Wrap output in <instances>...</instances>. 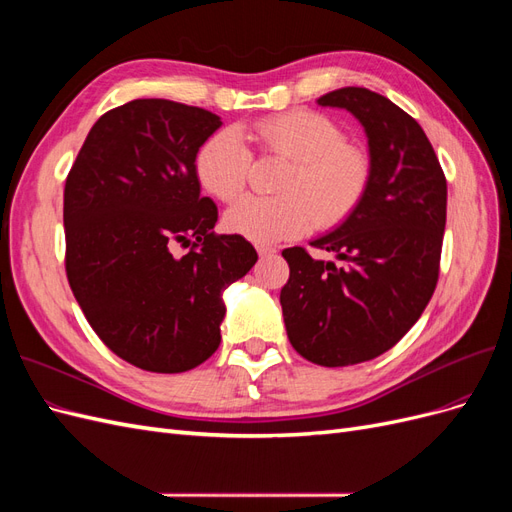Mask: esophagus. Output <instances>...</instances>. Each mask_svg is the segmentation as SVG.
<instances>
[{
	"label": "esophagus",
	"instance_id": "esophagus-1",
	"mask_svg": "<svg viewBox=\"0 0 512 512\" xmlns=\"http://www.w3.org/2000/svg\"><path fill=\"white\" fill-rule=\"evenodd\" d=\"M256 250H258V256L260 258H269V256H275V247H271V245H256Z\"/></svg>",
	"mask_w": 512,
	"mask_h": 512
}]
</instances>
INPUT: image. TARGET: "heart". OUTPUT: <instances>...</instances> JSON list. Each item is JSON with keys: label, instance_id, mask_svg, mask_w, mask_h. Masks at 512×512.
<instances>
[{"label": "heart", "instance_id": "heart-1", "mask_svg": "<svg viewBox=\"0 0 512 512\" xmlns=\"http://www.w3.org/2000/svg\"><path fill=\"white\" fill-rule=\"evenodd\" d=\"M262 151L290 160L280 196H245L226 213V228L254 243H277L316 224H342L361 205L371 181L367 151L346 143L335 121L314 111H290L254 123ZM196 177L215 198L230 203L247 183L252 151L241 134L224 128L198 147Z\"/></svg>", "mask_w": 512, "mask_h": 512}]
</instances>
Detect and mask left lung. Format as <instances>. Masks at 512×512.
<instances>
[{"instance_id":"8db88e82","label":"left lung","mask_w":512,"mask_h":512,"mask_svg":"<svg viewBox=\"0 0 512 512\" xmlns=\"http://www.w3.org/2000/svg\"><path fill=\"white\" fill-rule=\"evenodd\" d=\"M344 108L365 130L371 181L350 218L303 247L282 252L290 277L280 303L292 348L324 367L371 361L421 318L438 284L446 226V179L423 128L397 104L365 87L318 98Z\"/></svg>"}]
</instances>
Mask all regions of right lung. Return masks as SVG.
Instances as JSON below:
<instances>
[{
  "instance_id": "1",
  "label": "right lung",
  "mask_w": 512,
  "mask_h": 512,
  "mask_svg": "<svg viewBox=\"0 0 512 512\" xmlns=\"http://www.w3.org/2000/svg\"><path fill=\"white\" fill-rule=\"evenodd\" d=\"M222 126L205 108L132 100L89 130L64 190L66 273L91 329L123 361L181 374L220 346L222 294L258 254L215 235L196 153ZM192 244L177 259L172 247Z\"/></svg>"
}]
</instances>
